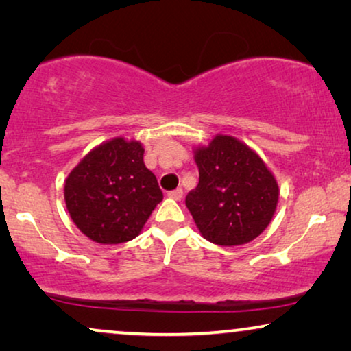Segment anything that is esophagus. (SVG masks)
Returning <instances> with one entry per match:
<instances>
[{
    "label": "esophagus",
    "instance_id": "esophagus-1",
    "mask_svg": "<svg viewBox=\"0 0 351 351\" xmlns=\"http://www.w3.org/2000/svg\"><path fill=\"white\" fill-rule=\"evenodd\" d=\"M182 195H184V191H182V189H176V190H172V191H169V193H167V196H169V198L176 199V201H179L182 198Z\"/></svg>",
    "mask_w": 351,
    "mask_h": 351
}]
</instances>
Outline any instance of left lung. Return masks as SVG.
<instances>
[{
    "label": "left lung",
    "instance_id": "1",
    "mask_svg": "<svg viewBox=\"0 0 351 351\" xmlns=\"http://www.w3.org/2000/svg\"><path fill=\"white\" fill-rule=\"evenodd\" d=\"M199 182L185 204L204 239L239 246L256 239L275 215L280 189L265 161L232 136L196 147Z\"/></svg>",
    "mask_w": 351,
    "mask_h": 351
}]
</instances>
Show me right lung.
<instances>
[{
	"instance_id": "obj_1",
	"label": "right lung",
	"mask_w": 351,
	"mask_h": 351,
	"mask_svg": "<svg viewBox=\"0 0 351 351\" xmlns=\"http://www.w3.org/2000/svg\"><path fill=\"white\" fill-rule=\"evenodd\" d=\"M141 142L114 137L94 147L65 180V204L80 232L99 244L131 241L162 191L143 165Z\"/></svg>"
}]
</instances>
